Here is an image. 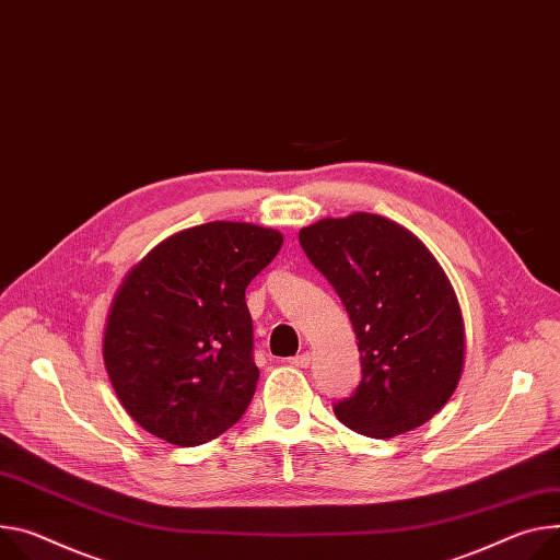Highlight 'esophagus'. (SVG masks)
I'll return each instance as SVG.
<instances>
[{
	"label": "esophagus",
	"mask_w": 560,
	"mask_h": 560,
	"mask_svg": "<svg viewBox=\"0 0 560 560\" xmlns=\"http://www.w3.org/2000/svg\"><path fill=\"white\" fill-rule=\"evenodd\" d=\"M311 364H313L311 352H301V354H294V358H292V366H296V369H308Z\"/></svg>",
	"instance_id": "1"
}]
</instances>
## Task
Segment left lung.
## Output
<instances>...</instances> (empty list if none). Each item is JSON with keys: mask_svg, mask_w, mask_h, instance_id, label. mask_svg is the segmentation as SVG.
<instances>
[{"mask_svg": "<svg viewBox=\"0 0 560 560\" xmlns=\"http://www.w3.org/2000/svg\"><path fill=\"white\" fill-rule=\"evenodd\" d=\"M299 243L358 337L362 382L335 406L339 422L377 440L429 422L460 384L467 354L460 301L433 252L369 212L301 228Z\"/></svg>", "mask_w": 560, "mask_h": 560, "instance_id": "left-lung-1", "label": "left lung"}]
</instances>
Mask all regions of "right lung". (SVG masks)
I'll list each match as a JSON object with an SVG mask.
<instances>
[{"label":"right lung","mask_w":560,"mask_h":560,"mask_svg":"<svg viewBox=\"0 0 560 560\" xmlns=\"http://www.w3.org/2000/svg\"><path fill=\"white\" fill-rule=\"evenodd\" d=\"M283 245L272 228L212 221L161 241L122 279L103 360L122 409L176 446L234 427L257 388L245 288Z\"/></svg>","instance_id":"right-lung-1"}]
</instances>
